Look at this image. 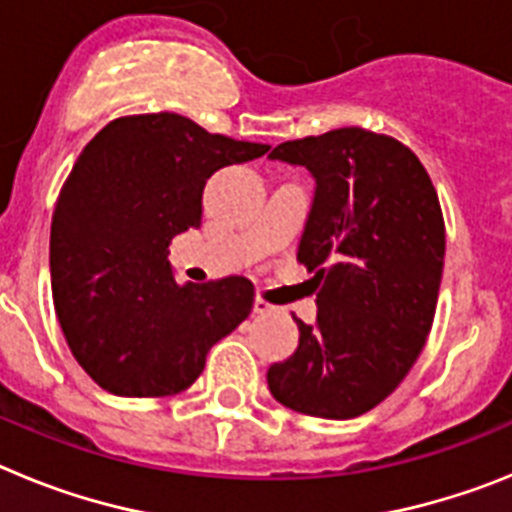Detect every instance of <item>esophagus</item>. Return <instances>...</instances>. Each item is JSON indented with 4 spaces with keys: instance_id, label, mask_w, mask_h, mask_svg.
Instances as JSON below:
<instances>
[{
    "instance_id": "34e87169",
    "label": "esophagus",
    "mask_w": 512,
    "mask_h": 512,
    "mask_svg": "<svg viewBox=\"0 0 512 512\" xmlns=\"http://www.w3.org/2000/svg\"><path fill=\"white\" fill-rule=\"evenodd\" d=\"M271 310H274V307H271L264 297H256V300H253V312H256V315H266V312Z\"/></svg>"
}]
</instances>
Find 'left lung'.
I'll return each instance as SVG.
<instances>
[{
    "label": "left lung",
    "instance_id": "8db88e82",
    "mask_svg": "<svg viewBox=\"0 0 512 512\" xmlns=\"http://www.w3.org/2000/svg\"><path fill=\"white\" fill-rule=\"evenodd\" d=\"M274 161L315 179L297 261L318 284V320L269 366L284 408L312 418L369 413L413 369L433 325L446 228L431 176L390 135L338 128L287 140Z\"/></svg>",
    "mask_w": 512,
    "mask_h": 512
}]
</instances>
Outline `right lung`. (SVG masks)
I'll use <instances>...</instances> for the list:
<instances>
[{"label": "right lung", "mask_w": 512, "mask_h": 512, "mask_svg": "<svg viewBox=\"0 0 512 512\" xmlns=\"http://www.w3.org/2000/svg\"><path fill=\"white\" fill-rule=\"evenodd\" d=\"M266 151L156 112L117 117L76 158L51 223L53 305L71 354L102 390H187L207 351L248 318L246 277L179 287L166 256L174 235L200 228L207 179Z\"/></svg>", "instance_id": "1"}]
</instances>
